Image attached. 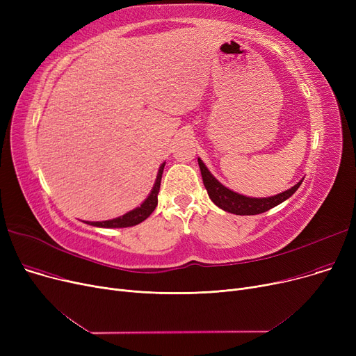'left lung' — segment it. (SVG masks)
<instances>
[{
    "mask_svg": "<svg viewBox=\"0 0 356 356\" xmlns=\"http://www.w3.org/2000/svg\"><path fill=\"white\" fill-rule=\"evenodd\" d=\"M197 163L200 167L203 184L208 191L211 200L216 204L218 208L235 215H258L266 211H270L271 208L277 207V204L287 200L298 188H300V184L303 181L302 179L297 184H294L291 189L284 191L283 193H278L275 196L250 197L228 189L227 186H223L218 179H215V176L208 170V167L204 165V163L200 159H197Z\"/></svg>",
    "mask_w": 356,
    "mask_h": 356,
    "instance_id": "8db88e82",
    "label": "left lung"
}]
</instances>
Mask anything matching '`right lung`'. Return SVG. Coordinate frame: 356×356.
I'll return each mask as SVG.
<instances>
[{"instance_id": "right-lung-1", "label": "right lung", "mask_w": 356, "mask_h": 356, "mask_svg": "<svg viewBox=\"0 0 356 356\" xmlns=\"http://www.w3.org/2000/svg\"><path fill=\"white\" fill-rule=\"evenodd\" d=\"M163 163L159 168L157 173V179L154 181V186L152 192L147 196V199L140 204L138 208L127 212L122 216L109 219V220H102V222H90L92 227H98V228H127V227H134L141 223L143 220H145L149 215L153 213V211L157 207V196H159V191H160V183H161V175H163V168H164Z\"/></svg>"}]
</instances>
